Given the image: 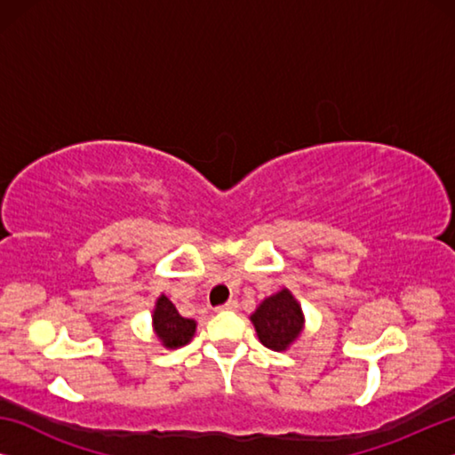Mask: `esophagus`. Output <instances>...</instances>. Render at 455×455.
<instances>
[{
  "mask_svg": "<svg viewBox=\"0 0 455 455\" xmlns=\"http://www.w3.org/2000/svg\"><path fill=\"white\" fill-rule=\"evenodd\" d=\"M236 307H238V303H236V301H233V299H230V301H227L225 305H219L217 309H214V311H217V313H222V311H235Z\"/></svg>",
  "mask_w": 455,
  "mask_h": 455,
  "instance_id": "esophagus-1",
  "label": "esophagus"
}]
</instances>
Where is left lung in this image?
<instances>
[{"label":"left lung","mask_w":455,"mask_h":455,"mask_svg":"<svg viewBox=\"0 0 455 455\" xmlns=\"http://www.w3.org/2000/svg\"><path fill=\"white\" fill-rule=\"evenodd\" d=\"M251 321L255 323L260 343L273 351L287 349L303 329L301 307L287 289L265 299Z\"/></svg>","instance_id":"1"}]
</instances>
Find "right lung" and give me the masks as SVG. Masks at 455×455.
Masks as SVG:
<instances>
[{
  "mask_svg": "<svg viewBox=\"0 0 455 455\" xmlns=\"http://www.w3.org/2000/svg\"><path fill=\"white\" fill-rule=\"evenodd\" d=\"M152 321L160 341L164 343V347H171V349L187 345L192 339V335H195V329H196V323L192 319L180 317L179 311H176V307L168 301V297L164 295L156 301V309H154Z\"/></svg>",
  "mask_w": 455,
  "mask_h": 455,
  "instance_id": "add662e5",
  "label": "right lung"
}]
</instances>
